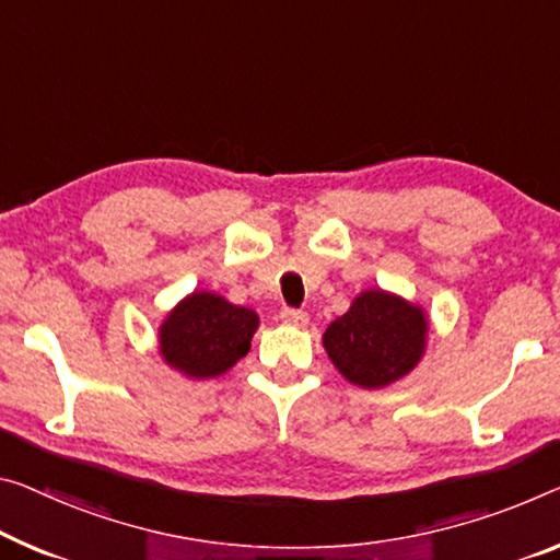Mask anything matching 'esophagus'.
<instances>
[{
	"label": "esophagus",
	"instance_id": "1",
	"mask_svg": "<svg viewBox=\"0 0 560 560\" xmlns=\"http://www.w3.org/2000/svg\"><path fill=\"white\" fill-rule=\"evenodd\" d=\"M280 320H282V323H288V325H295V328H305L310 317H307L305 310L285 307V310H282V313H280Z\"/></svg>",
	"mask_w": 560,
	"mask_h": 560
}]
</instances>
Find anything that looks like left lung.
I'll list each match as a JSON object with an SVG mask.
<instances>
[{"label":"left lung","mask_w":560,"mask_h":560,"mask_svg":"<svg viewBox=\"0 0 560 560\" xmlns=\"http://www.w3.org/2000/svg\"><path fill=\"white\" fill-rule=\"evenodd\" d=\"M428 317L393 292L365 290L328 325L323 346L340 375L360 388H385L420 363Z\"/></svg>","instance_id":"obj_1"}]
</instances>
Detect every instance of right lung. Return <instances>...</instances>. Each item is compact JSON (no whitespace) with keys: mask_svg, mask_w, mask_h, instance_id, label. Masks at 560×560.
<instances>
[{"mask_svg":"<svg viewBox=\"0 0 560 560\" xmlns=\"http://www.w3.org/2000/svg\"><path fill=\"white\" fill-rule=\"evenodd\" d=\"M257 325L255 310L197 290L179 300L160 325V352L170 368L187 377H218L247 355Z\"/></svg>","mask_w":560,"mask_h":560,"instance_id":"right-lung-1","label":"right lung"}]
</instances>
